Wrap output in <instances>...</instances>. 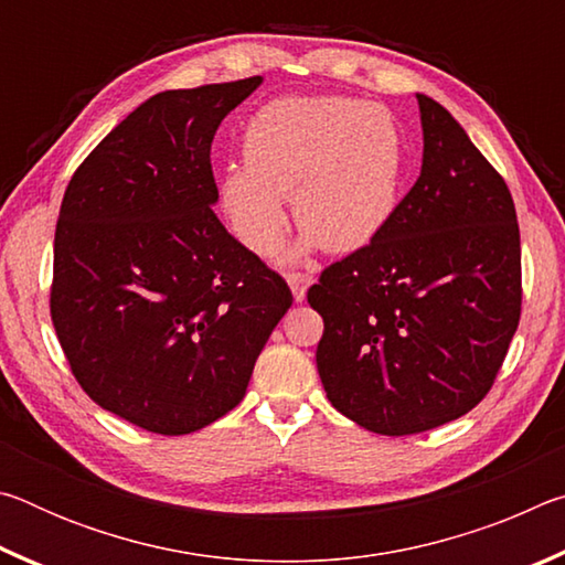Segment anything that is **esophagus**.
I'll return each mask as SVG.
<instances>
[{"instance_id": "1", "label": "esophagus", "mask_w": 565, "mask_h": 565, "mask_svg": "<svg viewBox=\"0 0 565 565\" xmlns=\"http://www.w3.org/2000/svg\"><path fill=\"white\" fill-rule=\"evenodd\" d=\"M286 281H289V286H291L294 299L303 301L306 289H309V284H311V276L309 274H289V276H286Z\"/></svg>"}]
</instances>
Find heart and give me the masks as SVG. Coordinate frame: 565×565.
<instances>
[{
  "label": "heart",
  "mask_w": 565,
  "mask_h": 565,
  "mask_svg": "<svg viewBox=\"0 0 565 565\" xmlns=\"http://www.w3.org/2000/svg\"><path fill=\"white\" fill-rule=\"evenodd\" d=\"M401 134L379 104L349 97L269 102L244 129V164L218 177L232 232L269 256L286 232L284 196L303 228L296 254L353 252L388 224L398 202Z\"/></svg>",
  "instance_id": "heart-1"
}]
</instances>
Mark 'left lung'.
<instances>
[{
	"label": "left lung",
	"mask_w": 565,
	"mask_h": 565,
	"mask_svg": "<svg viewBox=\"0 0 565 565\" xmlns=\"http://www.w3.org/2000/svg\"><path fill=\"white\" fill-rule=\"evenodd\" d=\"M420 174L388 224L309 289L331 406L381 436L444 426L481 401L521 317L511 191L461 124L416 94Z\"/></svg>",
	"instance_id": "8db88e82"
}]
</instances>
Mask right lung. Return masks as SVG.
Listing matches in <instances>:
<instances>
[{
	"mask_svg": "<svg viewBox=\"0 0 565 565\" xmlns=\"http://www.w3.org/2000/svg\"><path fill=\"white\" fill-rule=\"evenodd\" d=\"M262 82L154 94L64 191L56 337L94 404L151 434H194L228 414L291 306L281 276L214 214V134Z\"/></svg>",
	"mask_w": 565,
	"mask_h": 565,
	"instance_id": "add662e5",
	"label": "right lung"
}]
</instances>
